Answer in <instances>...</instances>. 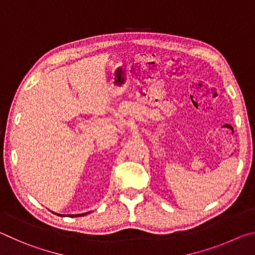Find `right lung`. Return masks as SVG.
Segmentation results:
<instances>
[{
	"instance_id": "obj_1",
	"label": "right lung",
	"mask_w": 255,
	"mask_h": 255,
	"mask_svg": "<svg viewBox=\"0 0 255 255\" xmlns=\"http://www.w3.org/2000/svg\"><path fill=\"white\" fill-rule=\"evenodd\" d=\"M54 214H56V213H54ZM88 214H90V213H84V214H77V215H62V214H56V215H58V216H62V217H80V216H85V215H88Z\"/></svg>"
}]
</instances>
